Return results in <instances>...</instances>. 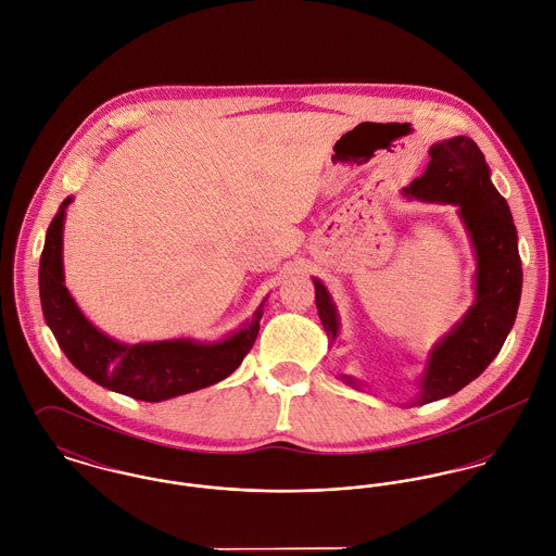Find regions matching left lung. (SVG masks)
<instances>
[{
  "instance_id": "left-lung-1",
  "label": "left lung",
  "mask_w": 556,
  "mask_h": 556,
  "mask_svg": "<svg viewBox=\"0 0 556 556\" xmlns=\"http://www.w3.org/2000/svg\"><path fill=\"white\" fill-rule=\"evenodd\" d=\"M405 193L427 202L456 204L478 255L476 305L432 350L422 394L416 401L425 405L465 388L501 352L518 313L522 264L509 206L494 189L486 157L471 138L458 136L434 144L427 173L414 179ZM313 283L321 326L332 341L339 330L337 311L326 288L317 279ZM345 381L356 386L352 377Z\"/></svg>"
}]
</instances>
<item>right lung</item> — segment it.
Returning a JSON list of instances; mask_svg holds the SVG:
<instances>
[{
    "mask_svg": "<svg viewBox=\"0 0 556 556\" xmlns=\"http://www.w3.org/2000/svg\"><path fill=\"white\" fill-rule=\"evenodd\" d=\"M70 198L53 217L40 255V301L49 328L63 354L96 383L125 396L160 403L226 379L239 369L260 330L262 307L243 330L222 343L157 341L124 345L93 328L63 286V215Z\"/></svg>",
    "mask_w": 556,
    "mask_h": 556,
    "instance_id": "1",
    "label": "right lung"
}]
</instances>
